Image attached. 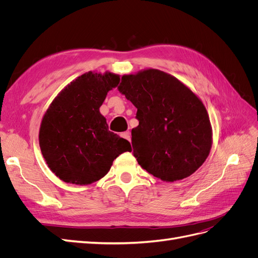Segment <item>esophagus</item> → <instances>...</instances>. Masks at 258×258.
Instances as JSON below:
<instances>
[{
    "label": "esophagus",
    "instance_id": "esophagus-1",
    "mask_svg": "<svg viewBox=\"0 0 258 258\" xmlns=\"http://www.w3.org/2000/svg\"><path fill=\"white\" fill-rule=\"evenodd\" d=\"M121 137H122V138H124L126 140H128V141H130V140H131V135H130V132H129V131L122 132V134H121Z\"/></svg>",
    "mask_w": 258,
    "mask_h": 258
}]
</instances>
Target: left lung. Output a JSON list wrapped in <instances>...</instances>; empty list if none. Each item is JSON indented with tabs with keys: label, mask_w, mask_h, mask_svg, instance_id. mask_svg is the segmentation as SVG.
Listing matches in <instances>:
<instances>
[{
	"label": "left lung",
	"mask_w": 258,
	"mask_h": 258,
	"mask_svg": "<svg viewBox=\"0 0 258 258\" xmlns=\"http://www.w3.org/2000/svg\"><path fill=\"white\" fill-rule=\"evenodd\" d=\"M118 90L137 108L134 156L166 182L192 174L209 156L212 128L201 100L174 76L148 69L123 75Z\"/></svg>",
	"instance_id": "left-lung-1"
}]
</instances>
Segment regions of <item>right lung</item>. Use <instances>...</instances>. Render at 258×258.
I'll use <instances>...</instances> for the list:
<instances>
[{
	"label": "right lung",
	"instance_id": "add662e5",
	"mask_svg": "<svg viewBox=\"0 0 258 258\" xmlns=\"http://www.w3.org/2000/svg\"><path fill=\"white\" fill-rule=\"evenodd\" d=\"M113 73L88 72L52 101L40 128V147L52 172L67 183L87 185L103 177L130 143L108 130L100 114L107 92L119 83Z\"/></svg>",
	"mask_w": 258,
	"mask_h": 258
}]
</instances>
